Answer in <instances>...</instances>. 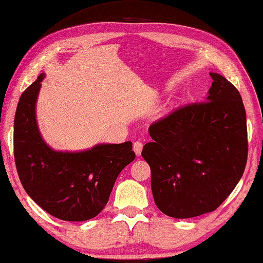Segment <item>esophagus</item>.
I'll list each match as a JSON object with an SVG mask.
<instances>
[{"label": "esophagus", "mask_w": 263, "mask_h": 263, "mask_svg": "<svg viewBox=\"0 0 263 263\" xmlns=\"http://www.w3.org/2000/svg\"><path fill=\"white\" fill-rule=\"evenodd\" d=\"M142 142L141 141H135L133 142V151L137 154V156L141 155V151H142Z\"/></svg>", "instance_id": "esophagus-1"}]
</instances>
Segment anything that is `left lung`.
I'll use <instances>...</instances> for the list:
<instances>
[{
	"label": "left lung",
	"instance_id": "obj_1",
	"mask_svg": "<svg viewBox=\"0 0 263 263\" xmlns=\"http://www.w3.org/2000/svg\"><path fill=\"white\" fill-rule=\"evenodd\" d=\"M205 100L152 123L141 155L151 166L157 208L176 219L212 212L233 192L248 162L246 112L234 84L210 73Z\"/></svg>",
	"mask_w": 263,
	"mask_h": 263
}]
</instances>
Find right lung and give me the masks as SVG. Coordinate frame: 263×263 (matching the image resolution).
Returning a JSON list of instances; mask_svg holds the SVG:
<instances>
[{"label":"right lung","instance_id":"add662e5","mask_svg":"<svg viewBox=\"0 0 263 263\" xmlns=\"http://www.w3.org/2000/svg\"><path fill=\"white\" fill-rule=\"evenodd\" d=\"M41 74L20 97L14 116L13 153L24 189L45 212L65 221L99 214L118 174L136 158L132 142L98 145L81 153L54 152L40 136L35 118Z\"/></svg>","mask_w":263,"mask_h":263}]
</instances>
